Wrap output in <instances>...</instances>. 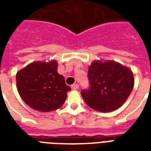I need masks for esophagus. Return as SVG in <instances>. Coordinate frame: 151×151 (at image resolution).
<instances>
[{
    "mask_svg": "<svg viewBox=\"0 0 151 151\" xmlns=\"http://www.w3.org/2000/svg\"><path fill=\"white\" fill-rule=\"evenodd\" d=\"M79 87L78 84H73V85L71 86V88L73 89V90H78Z\"/></svg>",
    "mask_w": 151,
    "mask_h": 151,
    "instance_id": "obj_1",
    "label": "esophagus"
}]
</instances>
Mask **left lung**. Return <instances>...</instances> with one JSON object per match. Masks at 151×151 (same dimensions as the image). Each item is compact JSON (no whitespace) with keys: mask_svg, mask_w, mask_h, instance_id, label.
Returning <instances> with one entry per match:
<instances>
[{"mask_svg":"<svg viewBox=\"0 0 151 151\" xmlns=\"http://www.w3.org/2000/svg\"><path fill=\"white\" fill-rule=\"evenodd\" d=\"M90 89L81 95L95 111L109 112L121 107L134 86L132 70L114 60H95L88 68Z\"/></svg>","mask_w":151,"mask_h":151,"instance_id":"8db88e82","label":"left lung"}]
</instances>
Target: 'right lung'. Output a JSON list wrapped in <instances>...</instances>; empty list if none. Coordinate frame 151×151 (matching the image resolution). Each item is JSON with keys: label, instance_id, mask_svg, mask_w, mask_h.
I'll list each match as a JSON object with an SVG mask.
<instances>
[{"label": "right lung", "instance_id": "right-lung-1", "mask_svg": "<svg viewBox=\"0 0 151 151\" xmlns=\"http://www.w3.org/2000/svg\"><path fill=\"white\" fill-rule=\"evenodd\" d=\"M57 61H35L16 74L19 95L27 104L42 112L60 108L71 88L66 85L64 76L57 72Z\"/></svg>", "mask_w": 151, "mask_h": 151}]
</instances>
